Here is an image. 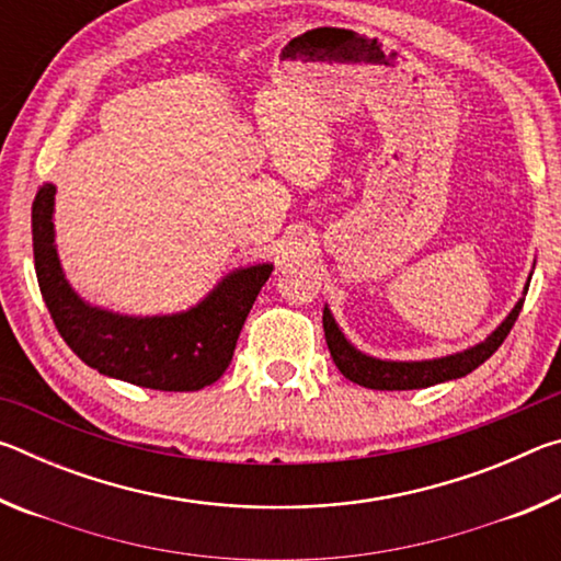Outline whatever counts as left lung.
Instances as JSON below:
<instances>
[{"label":"left lung","mask_w":561,"mask_h":561,"mask_svg":"<svg viewBox=\"0 0 561 561\" xmlns=\"http://www.w3.org/2000/svg\"><path fill=\"white\" fill-rule=\"evenodd\" d=\"M522 304H525V299H519L515 304V309L510 311V317L502 321V324L492 331L482 344L472 346L468 351H460V354L433 358V360H381V358L360 354V351L351 346L344 339V334H341L334 317H331V311L327 307H324V336L331 351V358H334L339 371L344 374L348 381L374 388V391H411V388H428L435 383L450 381V378L468 376L480 364H485V360L502 346V341L507 339L510 329L515 327V321L522 311Z\"/></svg>","instance_id":"1"}]
</instances>
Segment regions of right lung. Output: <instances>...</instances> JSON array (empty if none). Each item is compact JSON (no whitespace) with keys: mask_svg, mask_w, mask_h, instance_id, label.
Listing matches in <instances>:
<instances>
[{"mask_svg":"<svg viewBox=\"0 0 561 561\" xmlns=\"http://www.w3.org/2000/svg\"><path fill=\"white\" fill-rule=\"evenodd\" d=\"M51 183L32 205L34 267L46 309L61 339L99 374L156 391H201L230 366L237 336L272 264L237 270L197 307L170 317H121L89 307L66 282L54 244Z\"/></svg>","mask_w":561,"mask_h":561,"instance_id":"add662e5","label":"right lung"}]
</instances>
